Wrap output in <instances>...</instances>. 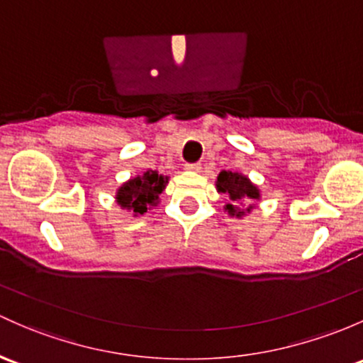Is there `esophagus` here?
Segmentation results:
<instances>
[{
	"instance_id": "esophagus-1",
	"label": "esophagus",
	"mask_w": 363,
	"mask_h": 363,
	"mask_svg": "<svg viewBox=\"0 0 363 363\" xmlns=\"http://www.w3.org/2000/svg\"><path fill=\"white\" fill-rule=\"evenodd\" d=\"M185 169L197 173V171H201V164H199V162H190V164H185Z\"/></svg>"
}]
</instances>
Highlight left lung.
<instances>
[{
  "label": "left lung",
  "instance_id": "left-lung-1",
  "mask_svg": "<svg viewBox=\"0 0 363 363\" xmlns=\"http://www.w3.org/2000/svg\"><path fill=\"white\" fill-rule=\"evenodd\" d=\"M214 185H216L218 192L228 197V202L223 206V209L232 218L242 220L244 216L255 211L261 201L259 186L255 185L249 180V177L239 171H221Z\"/></svg>",
  "mask_w": 363,
  "mask_h": 363
}]
</instances>
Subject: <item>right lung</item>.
Segmentation results:
<instances>
[{
	"mask_svg": "<svg viewBox=\"0 0 363 363\" xmlns=\"http://www.w3.org/2000/svg\"><path fill=\"white\" fill-rule=\"evenodd\" d=\"M169 183V177L159 174V171L147 169L145 173L136 174L124 182L116 190V202L121 209H126L133 216H142L149 209L155 208L161 202V194Z\"/></svg>",
	"mask_w": 363,
	"mask_h": 363,
	"instance_id": "right-lung-1",
	"label": "right lung"
}]
</instances>
